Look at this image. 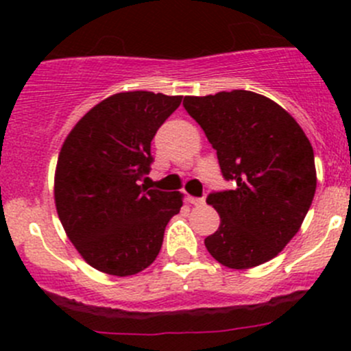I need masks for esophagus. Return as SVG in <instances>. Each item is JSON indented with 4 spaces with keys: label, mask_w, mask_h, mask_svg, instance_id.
<instances>
[{
    "label": "esophagus",
    "mask_w": 351,
    "mask_h": 351,
    "mask_svg": "<svg viewBox=\"0 0 351 351\" xmlns=\"http://www.w3.org/2000/svg\"><path fill=\"white\" fill-rule=\"evenodd\" d=\"M189 202L192 205H204L205 204L204 198H195V197H189Z\"/></svg>",
    "instance_id": "34e87169"
}]
</instances>
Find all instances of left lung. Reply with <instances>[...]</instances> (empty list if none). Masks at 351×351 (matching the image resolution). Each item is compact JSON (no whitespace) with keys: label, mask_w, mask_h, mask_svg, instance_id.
<instances>
[{"label":"left lung","mask_w":351,"mask_h":351,"mask_svg":"<svg viewBox=\"0 0 351 351\" xmlns=\"http://www.w3.org/2000/svg\"><path fill=\"white\" fill-rule=\"evenodd\" d=\"M183 107L232 182V190L207 197L221 224L205 247L234 270L267 263L297 234L313 204L317 178L309 139L287 110L253 91L185 97Z\"/></svg>","instance_id":"obj_1"}]
</instances>
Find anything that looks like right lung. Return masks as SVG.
<instances>
[{"label":"right lung","mask_w":351,"mask_h":351,"mask_svg":"<svg viewBox=\"0 0 351 351\" xmlns=\"http://www.w3.org/2000/svg\"><path fill=\"white\" fill-rule=\"evenodd\" d=\"M182 97L123 91L84 113L62 143L54 200L67 238L88 265L129 277L158 256L165 228L180 212V192L141 185L151 141Z\"/></svg>","instance_id":"obj_1"}]
</instances>
